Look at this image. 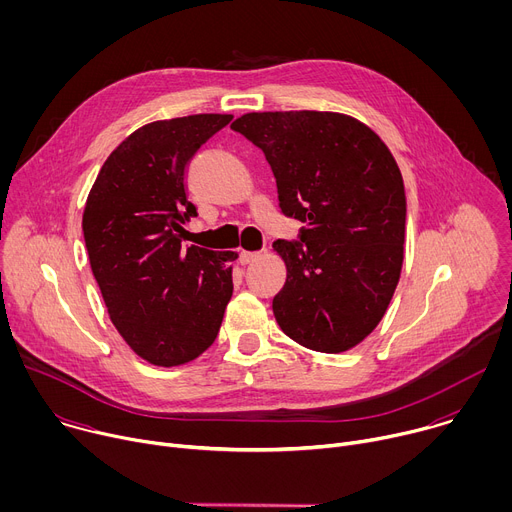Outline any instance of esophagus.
I'll list each match as a JSON object with an SVG mask.
<instances>
[{
	"label": "esophagus",
	"mask_w": 512,
	"mask_h": 512,
	"mask_svg": "<svg viewBox=\"0 0 512 512\" xmlns=\"http://www.w3.org/2000/svg\"><path fill=\"white\" fill-rule=\"evenodd\" d=\"M257 257H259L257 251H241V253H239V263H241V265H249V263H253Z\"/></svg>",
	"instance_id": "1"
}]
</instances>
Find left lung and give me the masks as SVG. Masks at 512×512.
I'll list each match as a JSON object with an SVG mask.
<instances>
[{
	"label": "left lung",
	"mask_w": 512,
	"mask_h": 512,
	"mask_svg": "<svg viewBox=\"0 0 512 512\" xmlns=\"http://www.w3.org/2000/svg\"><path fill=\"white\" fill-rule=\"evenodd\" d=\"M265 154L279 208L302 221L298 241L277 239L287 277L273 298L281 330L318 352L367 338L399 283L407 200L383 139L330 111L247 113L233 121Z\"/></svg>",
	"instance_id": "1"
}]
</instances>
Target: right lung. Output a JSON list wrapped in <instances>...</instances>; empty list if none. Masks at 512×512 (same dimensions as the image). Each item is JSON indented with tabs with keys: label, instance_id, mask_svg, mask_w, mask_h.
Listing matches in <instances>:
<instances>
[{
	"label": "right lung",
	"instance_id": "obj_1",
	"mask_svg": "<svg viewBox=\"0 0 512 512\" xmlns=\"http://www.w3.org/2000/svg\"><path fill=\"white\" fill-rule=\"evenodd\" d=\"M233 115L154 121L121 141L87 198L83 233L111 322L135 354L158 367L200 356L233 296V251L182 247L198 216L186 172L200 145Z\"/></svg>",
	"mask_w": 512,
	"mask_h": 512
}]
</instances>
